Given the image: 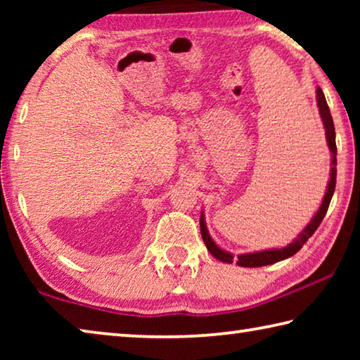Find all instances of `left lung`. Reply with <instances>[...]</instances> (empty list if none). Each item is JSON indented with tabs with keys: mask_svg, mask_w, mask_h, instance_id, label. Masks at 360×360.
Returning <instances> with one entry per match:
<instances>
[{
	"mask_svg": "<svg viewBox=\"0 0 360 360\" xmlns=\"http://www.w3.org/2000/svg\"><path fill=\"white\" fill-rule=\"evenodd\" d=\"M316 101H318L319 114H321L322 124H324V129H326L327 146H328V149H330V155H332L330 179H328L327 191H326L324 198H322V203L319 206V210L316 211V214L313 216L311 221H309V224L300 231V233L297 235V238L292 241L289 246L281 248V249H266V251H260V252L240 254V255H236V257L233 254L224 251V249L219 248L216 243L212 241L210 231H208V229H206L205 216L202 212V216H200V231H202V238L205 241L206 248H208V251L212 255H214L217 260L225 262V264H233V262H236V265L248 266V268L265 266V265L276 264V262L292 257V255L300 251L302 246L308 241L309 236H311L314 231L318 230V227L322 222V219H324L326 212L328 210V205H330L332 195L335 192V184H337V144H335V127H333V119H332L330 109H328L324 92H322L319 87H318V90H316Z\"/></svg>",
	"mask_w": 360,
	"mask_h": 360,
	"instance_id": "1",
	"label": "left lung"
}]
</instances>
